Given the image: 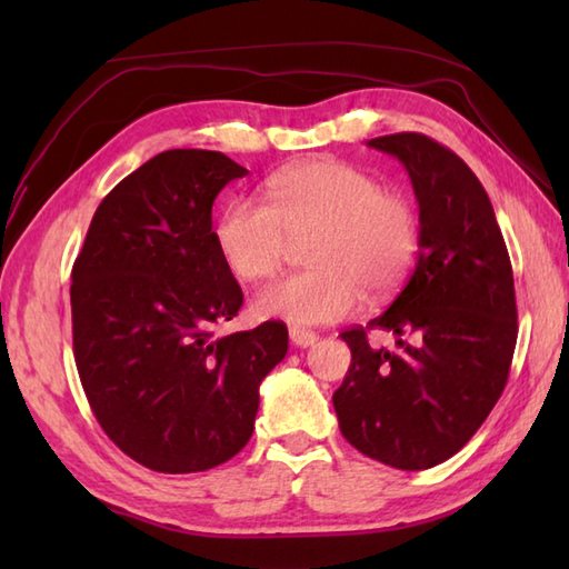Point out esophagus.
<instances>
[{"label":"esophagus","mask_w":569,"mask_h":569,"mask_svg":"<svg viewBox=\"0 0 569 569\" xmlns=\"http://www.w3.org/2000/svg\"><path fill=\"white\" fill-rule=\"evenodd\" d=\"M288 335H291V342L296 347H312L318 342V335L312 330H306V328H291L288 330Z\"/></svg>","instance_id":"obj_1"}]
</instances>
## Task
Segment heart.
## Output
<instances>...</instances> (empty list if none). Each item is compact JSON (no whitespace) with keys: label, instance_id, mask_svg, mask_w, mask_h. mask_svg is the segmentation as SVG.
<instances>
[{"label":"heart","instance_id":"1","mask_svg":"<svg viewBox=\"0 0 569 569\" xmlns=\"http://www.w3.org/2000/svg\"><path fill=\"white\" fill-rule=\"evenodd\" d=\"M263 202L237 198L224 204L214 244L227 269L244 281H263L281 269L291 241L306 247L312 269L261 288L253 308L261 318L325 325L349 316L361 296H383L406 281L418 251V217L398 192L342 161L320 159L269 178Z\"/></svg>","mask_w":569,"mask_h":569}]
</instances>
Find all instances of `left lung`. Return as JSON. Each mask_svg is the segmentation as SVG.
Segmentation results:
<instances>
[{
	"label": "left lung",
	"mask_w": 569,
	"mask_h": 569,
	"mask_svg": "<svg viewBox=\"0 0 569 569\" xmlns=\"http://www.w3.org/2000/svg\"><path fill=\"white\" fill-rule=\"evenodd\" d=\"M367 147L410 176L418 263L381 316L340 335L352 365L332 403L361 455L418 471L462 450L499 401L518 335L513 271L487 190L457 153L413 131ZM369 329L396 333L397 349L369 348Z\"/></svg>",
	"instance_id": "left-lung-1"
}]
</instances>
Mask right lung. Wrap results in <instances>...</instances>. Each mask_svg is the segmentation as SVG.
<instances>
[{
  "label": "right lung",
  "mask_w": 569,
  "mask_h": 569,
  "mask_svg": "<svg viewBox=\"0 0 569 569\" xmlns=\"http://www.w3.org/2000/svg\"><path fill=\"white\" fill-rule=\"evenodd\" d=\"M247 173L220 151L153 156L100 202L72 266L84 396L119 450L163 475L232 459L288 352L283 322L214 335L244 296L217 251L212 202Z\"/></svg>",
  "instance_id": "add662e5"
}]
</instances>
